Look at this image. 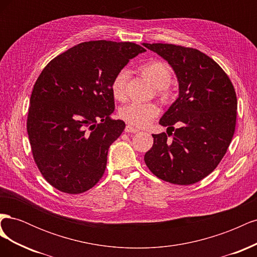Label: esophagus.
Returning a JSON list of instances; mask_svg holds the SVG:
<instances>
[{"mask_svg":"<svg viewBox=\"0 0 257 257\" xmlns=\"http://www.w3.org/2000/svg\"><path fill=\"white\" fill-rule=\"evenodd\" d=\"M125 132H126V133H137V132H139V130L133 127V126L130 125V124H128V125L125 126Z\"/></svg>","mask_w":257,"mask_h":257,"instance_id":"1","label":"esophagus"}]
</instances>
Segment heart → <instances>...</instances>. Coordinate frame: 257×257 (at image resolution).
Returning a JSON list of instances; mask_svg holds the SVG:
<instances>
[{
    "label": "heart",
    "mask_w": 257,
    "mask_h": 257,
    "mask_svg": "<svg viewBox=\"0 0 257 257\" xmlns=\"http://www.w3.org/2000/svg\"><path fill=\"white\" fill-rule=\"evenodd\" d=\"M142 75L157 87L160 92H165V84L169 81L172 71L170 67L161 61H149L141 66ZM128 73L125 69H122L112 80L111 92L115 99L124 100L126 96L125 85ZM159 113V107L153 103H138L133 102L121 108L120 116L131 125L145 126L154 116Z\"/></svg>",
    "instance_id": "heart-1"
}]
</instances>
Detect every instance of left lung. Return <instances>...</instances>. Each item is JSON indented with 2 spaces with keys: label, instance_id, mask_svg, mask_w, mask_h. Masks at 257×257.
Wrapping results in <instances>:
<instances>
[{
  "label": "left lung",
  "instance_id": "8db88e82",
  "mask_svg": "<svg viewBox=\"0 0 257 257\" xmlns=\"http://www.w3.org/2000/svg\"><path fill=\"white\" fill-rule=\"evenodd\" d=\"M143 46L164 59L179 84L178 98L162 115V126L173 133L153 134L145 163L162 180L180 185L200 181L212 173L234 136L237 97L219 64L197 49L172 44ZM174 128V127H173ZM172 135V139H167Z\"/></svg>",
  "mask_w": 257,
  "mask_h": 257
}]
</instances>
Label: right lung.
<instances>
[{
  "label": "right lung",
  "mask_w": 257,
  "mask_h": 257,
  "mask_svg": "<svg viewBox=\"0 0 257 257\" xmlns=\"http://www.w3.org/2000/svg\"><path fill=\"white\" fill-rule=\"evenodd\" d=\"M146 50L127 42L81 43L50 61L30 99L27 130L33 158L53 188L79 194L103 177L110 145L125 128L112 120V80Z\"/></svg>",
  "instance_id": "right-lung-1"
}]
</instances>
